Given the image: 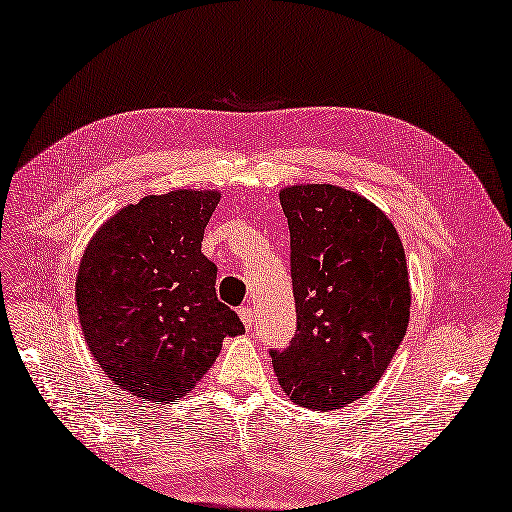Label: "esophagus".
Instances as JSON below:
<instances>
[{"instance_id":"obj_1","label":"esophagus","mask_w":512,"mask_h":512,"mask_svg":"<svg viewBox=\"0 0 512 512\" xmlns=\"http://www.w3.org/2000/svg\"><path fill=\"white\" fill-rule=\"evenodd\" d=\"M239 317H241L243 326H245L247 330L252 328V323H254V313H252V308H241V310H239Z\"/></svg>"}]
</instances>
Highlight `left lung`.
<instances>
[{"instance_id": "left-lung-1", "label": "left lung", "mask_w": 512, "mask_h": 512, "mask_svg": "<svg viewBox=\"0 0 512 512\" xmlns=\"http://www.w3.org/2000/svg\"><path fill=\"white\" fill-rule=\"evenodd\" d=\"M297 330L271 350L278 382L304 408L334 410L367 395L389 367L410 319L400 234L378 206L332 184L289 186Z\"/></svg>"}]
</instances>
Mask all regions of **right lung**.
I'll use <instances>...</instances> for the list:
<instances>
[{
    "mask_svg": "<svg viewBox=\"0 0 512 512\" xmlns=\"http://www.w3.org/2000/svg\"><path fill=\"white\" fill-rule=\"evenodd\" d=\"M217 191L180 189L121 208L95 232L76 280L86 345L106 378L143 402L193 391L226 336L245 328L217 299L202 254Z\"/></svg>",
    "mask_w": 512,
    "mask_h": 512,
    "instance_id": "right-lung-1",
    "label": "right lung"
}]
</instances>
